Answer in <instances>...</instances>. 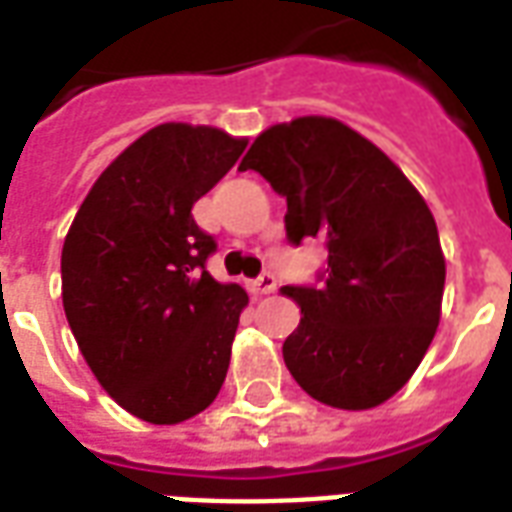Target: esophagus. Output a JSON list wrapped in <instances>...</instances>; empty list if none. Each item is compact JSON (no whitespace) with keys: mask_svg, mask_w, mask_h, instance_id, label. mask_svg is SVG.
I'll use <instances>...</instances> for the list:
<instances>
[{"mask_svg":"<svg viewBox=\"0 0 512 512\" xmlns=\"http://www.w3.org/2000/svg\"><path fill=\"white\" fill-rule=\"evenodd\" d=\"M249 290H252L255 296H268V293L277 290V279H274V274H260L255 282H249Z\"/></svg>","mask_w":512,"mask_h":512,"instance_id":"1","label":"esophagus"}]
</instances>
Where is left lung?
Here are the masks:
<instances>
[{"label":"left lung","instance_id":"8db88e82","mask_svg":"<svg viewBox=\"0 0 512 512\" xmlns=\"http://www.w3.org/2000/svg\"><path fill=\"white\" fill-rule=\"evenodd\" d=\"M238 169L288 200L293 244L321 235V288H282L301 307L282 356L296 384L345 411L386 403L414 376L439 329L447 263L436 219L392 158L334 117L268 126Z\"/></svg>","mask_w":512,"mask_h":512}]
</instances>
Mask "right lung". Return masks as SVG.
<instances>
[{
  "label": "right lung",
  "instance_id": "1",
  "mask_svg": "<svg viewBox=\"0 0 512 512\" xmlns=\"http://www.w3.org/2000/svg\"><path fill=\"white\" fill-rule=\"evenodd\" d=\"M246 136L161 123L98 175L62 244V307L84 362L117 406L178 425L211 406L249 296L205 271L213 238L191 208Z\"/></svg>",
  "mask_w": 512,
  "mask_h": 512
}]
</instances>
